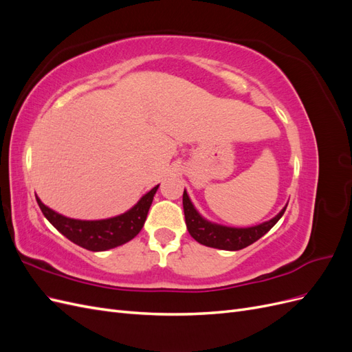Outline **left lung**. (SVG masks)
I'll use <instances>...</instances> for the list:
<instances>
[{
	"label": "left lung",
	"instance_id": "left-lung-1",
	"mask_svg": "<svg viewBox=\"0 0 352 352\" xmlns=\"http://www.w3.org/2000/svg\"><path fill=\"white\" fill-rule=\"evenodd\" d=\"M286 206L280 210L278 216H274L272 220L264 221L261 225L251 226V228H229L217 225V223L208 221L202 217L192 202L189 199L186 190H184V211H185V221L189 235L197 242L206 245V247L226 250V251H238L248 245L258 241L264 236L279 219L283 216Z\"/></svg>",
	"mask_w": 352,
	"mask_h": 352
}]
</instances>
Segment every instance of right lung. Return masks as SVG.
I'll return each mask as SVG.
<instances>
[{
    "instance_id": "right-lung-1",
    "label": "right lung",
    "mask_w": 352,
    "mask_h": 352,
    "mask_svg": "<svg viewBox=\"0 0 352 352\" xmlns=\"http://www.w3.org/2000/svg\"><path fill=\"white\" fill-rule=\"evenodd\" d=\"M157 189L158 185L123 214L102 220L70 219L47 207L38 197L36 202L51 225L73 243L89 251H107L129 242L141 232Z\"/></svg>"
}]
</instances>
